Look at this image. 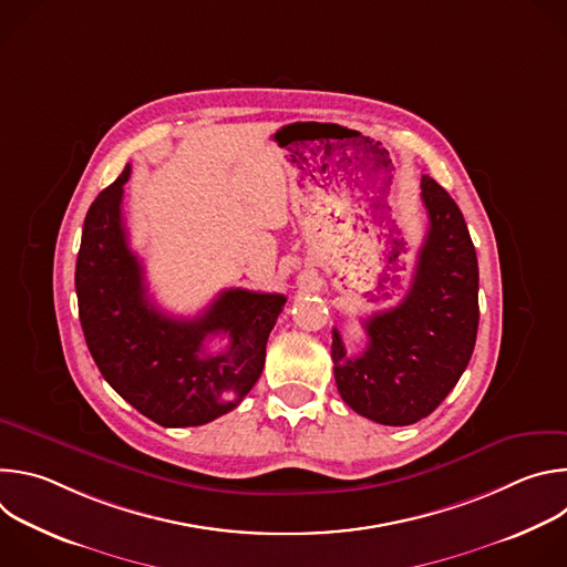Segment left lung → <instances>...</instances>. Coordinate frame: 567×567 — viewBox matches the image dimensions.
Instances as JSON below:
<instances>
[{"label": "left lung", "mask_w": 567, "mask_h": 567, "mask_svg": "<svg viewBox=\"0 0 567 567\" xmlns=\"http://www.w3.org/2000/svg\"><path fill=\"white\" fill-rule=\"evenodd\" d=\"M422 202L429 230L406 298L363 320L368 346L359 357H348L332 330L343 401L385 426L431 415L466 370L477 334V258L462 210L429 175L422 177Z\"/></svg>", "instance_id": "left-lung-1"}]
</instances>
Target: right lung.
Returning a JSON list of instances; mask_svg holds the SVG:
<instances>
[{
	"label": "right lung",
	"mask_w": 567,
	"mask_h": 567,
	"mask_svg": "<svg viewBox=\"0 0 567 567\" xmlns=\"http://www.w3.org/2000/svg\"><path fill=\"white\" fill-rule=\"evenodd\" d=\"M130 173L125 166L85 217L75 262L80 326L105 381L141 415L166 429L202 426L233 411L260 379L287 298L226 289L195 318L154 307L121 210ZM215 336L229 339L226 351L205 350Z\"/></svg>",
	"instance_id": "obj_1"
}]
</instances>
